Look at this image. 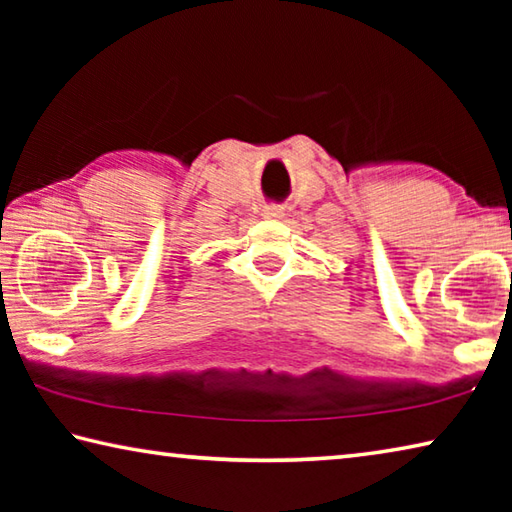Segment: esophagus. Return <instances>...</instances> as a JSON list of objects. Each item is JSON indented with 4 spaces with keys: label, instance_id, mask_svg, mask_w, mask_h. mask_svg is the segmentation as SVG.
Segmentation results:
<instances>
[{
    "label": "esophagus",
    "instance_id": "obj_1",
    "mask_svg": "<svg viewBox=\"0 0 512 512\" xmlns=\"http://www.w3.org/2000/svg\"><path fill=\"white\" fill-rule=\"evenodd\" d=\"M282 214H284V210L280 205H266L264 207V216H268V219H280Z\"/></svg>",
    "mask_w": 512,
    "mask_h": 512
}]
</instances>
